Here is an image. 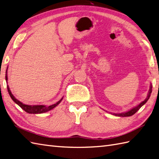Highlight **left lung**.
<instances>
[{
  "instance_id": "left-lung-1",
  "label": "left lung",
  "mask_w": 159,
  "mask_h": 159,
  "mask_svg": "<svg viewBox=\"0 0 159 159\" xmlns=\"http://www.w3.org/2000/svg\"><path fill=\"white\" fill-rule=\"evenodd\" d=\"M152 84L150 85V90H149V93H148V97H147V98H146L145 100H144L143 101H142V103H139L138 105H137V106H136L135 107H134V108H133V109H130V110H129V111H126V112H123V113H120V114H113V115H114V116H120V117H126V116H132V115H133V114H135V113L139 110V109L142 107L143 105L145 104L146 102L148 101V100L149 99V98H150V94H151V93H152Z\"/></svg>"
}]
</instances>
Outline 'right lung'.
Returning <instances> with one entry per match:
<instances>
[{
  "label": "right lung",
  "instance_id": "right-lung-1",
  "mask_svg": "<svg viewBox=\"0 0 159 159\" xmlns=\"http://www.w3.org/2000/svg\"><path fill=\"white\" fill-rule=\"evenodd\" d=\"M8 69V67H7ZM7 69L6 70V74H5V79H6V82H7ZM7 90H8V93L10 95L11 98H12V100L15 102L16 104H17L19 105V106L22 108V109H24V111L26 112L29 113V114H43V113L45 112H47L48 111L51 110V109H54L55 107L57 106V105L61 103V101L62 100L63 97L61 98V100L58 101L57 103H56L55 104H53L52 105H49V106H46V105H25L22 103V102H20V101H18L16 98V97L13 96V94L11 93V92L10 89H9V87L7 85Z\"/></svg>",
  "mask_w": 159,
  "mask_h": 159
}]
</instances>
